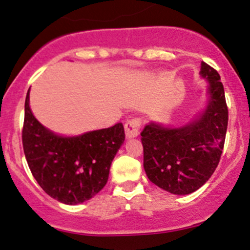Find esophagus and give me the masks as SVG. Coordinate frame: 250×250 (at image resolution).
<instances>
[{"label":"esophagus","mask_w":250,"mask_h":250,"mask_svg":"<svg viewBox=\"0 0 250 250\" xmlns=\"http://www.w3.org/2000/svg\"><path fill=\"white\" fill-rule=\"evenodd\" d=\"M140 125H141L140 118H132V120L127 121V123L125 125V138L127 139L136 138V136L139 135V129H140Z\"/></svg>","instance_id":"1"}]
</instances>
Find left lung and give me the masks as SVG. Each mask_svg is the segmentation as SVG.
Returning a JSON list of instances; mask_svg holds the SVG:
<instances>
[{
	"label": "left lung",
	"mask_w": 250,
	"mask_h": 250,
	"mask_svg": "<svg viewBox=\"0 0 250 250\" xmlns=\"http://www.w3.org/2000/svg\"><path fill=\"white\" fill-rule=\"evenodd\" d=\"M206 79V105L186 125L171 127L151 122L141 133L144 169L148 180L176 195H187L202 187L214 172L228 128V106L217 70L201 62Z\"/></svg>",
	"instance_id": "obj_1"
}]
</instances>
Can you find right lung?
Wrapping results in <instances>:
<instances>
[{
  "instance_id": "right-lung-1",
  "label": "right lung",
  "mask_w": 250,
  "mask_h": 250,
  "mask_svg": "<svg viewBox=\"0 0 250 250\" xmlns=\"http://www.w3.org/2000/svg\"><path fill=\"white\" fill-rule=\"evenodd\" d=\"M123 143L122 123L73 136L52 132L32 114L28 90L23 152L33 177L55 200L78 205L98 194L106 185L111 163Z\"/></svg>"
}]
</instances>
